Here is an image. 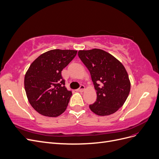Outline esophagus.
<instances>
[{
	"mask_svg": "<svg viewBox=\"0 0 159 159\" xmlns=\"http://www.w3.org/2000/svg\"><path fill=\"white\" fill-rule=\"evenodd\" d=\"M84 90H85V86L83 85H81L80 87V88L77 89V91H80V92H82V91H84Z\"/></svg>",
	"mask_w": 159,
	"mask_h": 159,
	"instance_id": "34e87169",
	"label": "esophagus"
}]
</instances>
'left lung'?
I'll use <instances>...</instances> for the list:
<instances>
[{"label":"left lung","mask_w":159,"mask_h":159,"mask_svg":"<svg viewBox=\"0 0 159 159\" xmlns=\"http://www.w3.org/2000/svg\"><path fill=\"white\" fill-rule=\"evenodd\" d=\"M78 56L90 72L97 99L89 108L100 116L113 114L128 97L131 83L123 65L109 53L94 48L80 50Z\"/></svg>","instance_id":"8db88e82"}]
</instances>
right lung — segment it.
I'll use <instances>...</instances> for the list:
<instances>
[{
  "label": "right lung",
  "instance_id": "add662e5",
  "mask_svg": "<svg viewBox=\"0 0 159 159\" xmlns=\"http://www.w3.org/2000/svg\"><path fill=\"white\" fill-rule=\"evenodd\" d=\"M77 52L52 50L38 56L30 66L25 77V88L28 102L38 113L56 117L66 111L72 93L65 87L61 71Z\"/></svg>",
  "mask_w": 159,
  "mask_h": 159
}]
</instances>
